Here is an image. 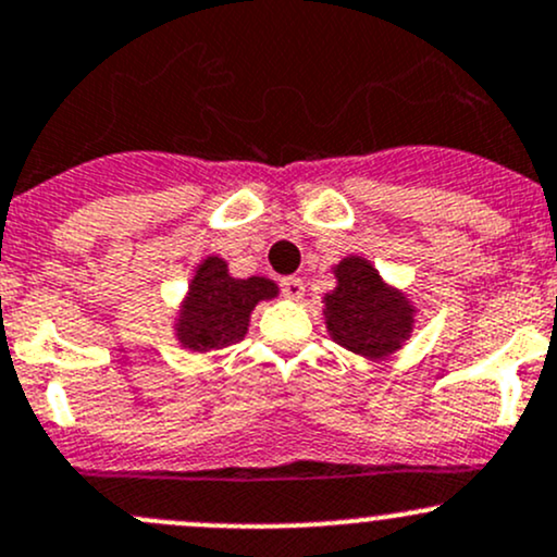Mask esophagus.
I'll return each instance as SVG.
<instances>
[{"label": "esophagus", "mask_w": 557, "mask_h": 557, "mask_svg": "<svg viewBox=\"0 0 557 557\" xmlns=\"http://www.w3.org/2000/svg\"><path fill=\"white\" fill-rule=\"evenodd\" d=\"M280 290H283L285 298H304V280L301 277H283L280 280Z\"/></svg>", "instance_id": "esophagus-1"}]
</instances>
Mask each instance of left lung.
Listing matches in <instances>:
<instances>
[{
  "label": "left lung",
  "instance_id": "1",
  "mask_svg": "<svg viewBox=\"0 0 557 557\" xmlns=\"http://www.w3.org/2000/svg\"><path fill=\"white\" fill-rule=\"evenodd\" d=\"M338 288L325 296L327 330L341 346L362 357H386L412 327V309L388 290L368 261L348 256L335 267Z\"/></svg>",
  "mask_w": 557,
  "mask_h": 557
}]
</instances>
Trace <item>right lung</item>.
Here are the masks:
<instances>
[{"instance_id":"1","label":"right lung","mask_w":557,"mask_h":557,"mask_svg":"<svg viewBox=\"0 0 557 557\" xmlns=\"http://www.w3.org/2000/svg\"><path fill=\"white\" fill-rule=\"evenodd\" d=\"M277 296V285L264 277L235 280L222 259H206L198 267L180 320V341L195 351H211L235 344L246 335L250 309Z\"/></svg>"}]
</instances>
